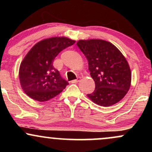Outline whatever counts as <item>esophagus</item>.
I'll return each instance as SVG.
<instances>
[{
    "label": "esophagus",
    "mask_w": 152,
    "mask_h": 152,
    "mask_svg": "<svg viewBox=\"0 0 152 152\" xmlns=\"http://www.w3.org/2000/svg\"><path fill=\"white\" fill-rule=\"evenodd\" d=\"M81 80V78H78L77 79H75V80H73V81H71V83H78V81Z\"/></svg>",
    "instance_id": "esophagus-1"
}]
</instances>
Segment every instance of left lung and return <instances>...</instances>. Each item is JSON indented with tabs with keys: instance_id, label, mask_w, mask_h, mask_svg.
Instances as JSON below:
<instances>
[{
	"instance_id": "8db88e82",
	"label": "left lung",
	"mask_w": 152,
	"mask_h": 152,
	"mask_svg": "<svg viewBox=\"0 0 152 152\" xmlns=\"http://www.w3.org/2000/svg\"><path fill=\"white\" fill-rule=\"evenodd\" d=\"M88 62L95 90L87 96L99 106H112L121 101L131 86L132 72L126 58L111 43L102 39L76 43Z\"/></svg>"
}]
</instances>
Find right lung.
<instances>
[{"label":"right lung","instance_id":"obj_1","mask_svg":"<svg viewBox=\"0 0 152 152\" xmlns=\"http://www.w3.org/2000/svg\"><path fill=\"white\" fill-rule=\"evenodd\" d=\"M75 42L64 36L46 38L28 52L20 65L19 80L29 97L40 102H46L66 88L69 83L61 78L53 62L61 50Z\"/></svg>","mask_w":152,"mask_h":152}]
</instances>
